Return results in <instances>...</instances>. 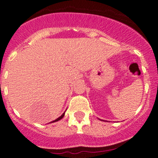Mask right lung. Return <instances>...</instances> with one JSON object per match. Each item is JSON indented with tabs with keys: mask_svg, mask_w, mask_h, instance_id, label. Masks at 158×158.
I'll return each instance as SVG.
<instances>
[{
	"mask_svg": "<svg viewBox=\"0 0 158 158\" xmlns=\"http://www.w3.org/2000/svg\"><path fill=\"white\" fill-rule=\"evenodd\" d=\"M64 115H65V112H64V113H63V114H62V115H61V116H60V117H59V118H56V120H54V121H52V122H51V123H52V122H58V121H60V119H62V118H63V117H64Z\"/></svg>",
	"mask_w": 158,
	"mask_h": 158,
	"instance_id": "obj_1",
	"label": "right lung"
}]
</instances>
